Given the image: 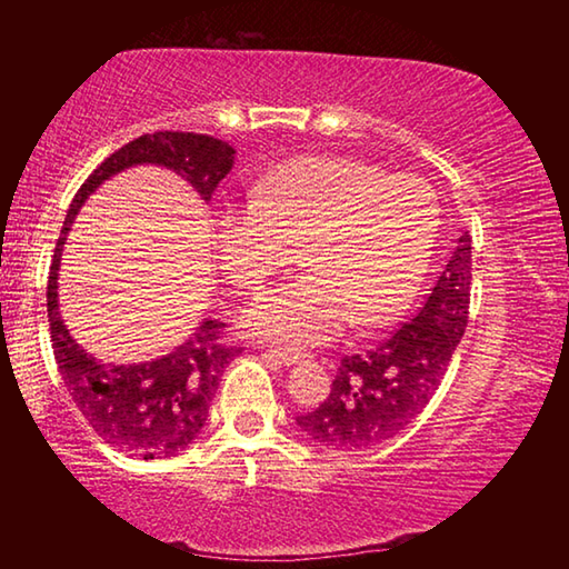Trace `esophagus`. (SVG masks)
<instances>
[{"instance_id": "obj_1", "label": "esophagus", "mask_w": 569, "mask_h": 569, "mask_svg": "<svg viewBox=\"0 0 569 569\" xmlns=\"http://www.w3.org/2000/svg\"><path fill=\"white\" fill-rule=\"evenodd\" d=\"M268 356H271V359H276L278 363H283V366L301 363L306 359V353L296 351V349H271V351H268Z\"/></svg>"}]
</instances>
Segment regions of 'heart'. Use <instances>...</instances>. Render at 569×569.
<instances>
[{"instance_id": "obj_1", "label": "heart", "mask_w": 569, "mask_h": 569, "mask_svg": "<svg viewBox=\"0 0 569 569\" xmlns=\"http://www.w3.org/2000/svg\"><path fill=\"white\" fill-rule=\"evenodd\" d=\"M437 233V203L421 180L369 162L306 156L250 186V206L213 218V248L230 281L256 291L301 261L308 273L256 296L243 326L293 349L319 346L351 321L379 329L411 303Z\"/></svg>"}]
</instances>
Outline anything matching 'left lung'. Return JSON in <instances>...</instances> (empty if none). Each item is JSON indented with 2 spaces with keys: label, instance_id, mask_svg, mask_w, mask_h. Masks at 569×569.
Instances as JSON below:
<instances>
[{
  "label": "left lung",
  "instance_id": "left-lung-1",
  "mask_svg": "<svg viewBox=\"0 0 569 569\" xmlns=\"http://www.w3.org/2000/svg\"><path fill=\"white\" fill-rule=\"evenodd\" d=\"M469 288L471 238L461 233L419 313L373 349L343 356L329 399L296 417L303 435L339 451L371 449L401 435L445 379L467 329Z\"/></svg>",
  "mask_w": 569,
  "mask_h": 569
}]
</instances>
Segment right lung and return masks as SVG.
Masks as SVG:
<instances>
[{
    "label": "right lung",
    "instance_id": "right-lung-1",
    "mask_svg": "<svg viewBox=\"0 0 569 569\" xmlns=\"http://www.w3.org/2000/svg\"><path fill=\"white\" fill-rule=\"evenodd\" d=\"M236 150L228 142L198 132H152L122 146L82 182L72 198L57 240L50 283H47V319H50L57 369L77 409L88 419L104 445L130 457H176L206 427L226 366L240 346L223 341L226 323L206 319L170 353L140 363H104L77 343L60 313L57 278L67 233L77 213L104 180L134 166H160L186 178L200 198L210 200L230 168Z\"/></svg>",
    "mask_w": 569,
    "mask_h": 569
}]
</instances>
